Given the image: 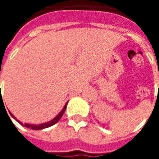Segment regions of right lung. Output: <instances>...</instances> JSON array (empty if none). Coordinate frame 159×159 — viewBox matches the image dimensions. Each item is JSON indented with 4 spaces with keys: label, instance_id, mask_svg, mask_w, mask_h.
<instances>
[{
    "label": "right lung",
    "instance_id": "1",
    "mask_svg": "<svg viewBox=\"0 0 159 159\" xmlns=\"http://www.w3.org/2000/svg\"><path fill=\"white\" fill-rule=\"evenodd\" d=\"M68 103V102H67ZM67 103L65 105V107H64V108L62 109V111L59 112L57 116H56L52 120H51V121H49V122H48V123H42V124H39V125H36V124H28V123H22L21 122H19V120L16 119V117L12 115L11 112H10V114H11V116H12L13 118L15 120H17V122H19L21 125H23V126H25L26 128H30V129H36V130H39V129H46V128H48V127L50 126H52V125H54L56 123H58V121H59L60 118H61V117L63 116V114H64V112L66 111V107H67Z\"/></svg>",
    "mask_w": 159,
    "mask_h": 159
}]
</instances>
